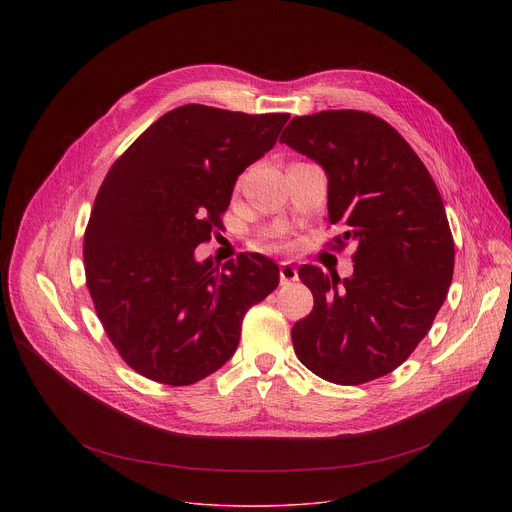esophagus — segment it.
<instances>
[{"label":"esophagus","mask_w":512,"mask_h":512,"mask_svg":"<svg viewBox=\"0 0 512 512\" xmlns=\"http://www.w3.org/2000/svg\"><path fill=\"white\" fill-rule=\"evenodd\" d=\"M279 279L281 283H291V281H298V269L291 261H283L279 265Z\"/></svg>","instance_id":"esophagus-1"}]
</instances>
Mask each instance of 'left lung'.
<instances>
[{"instance_id": "1", "label": "left lung", "mask_w": 512, "mask_h": 512, "mask_svg": "<svg viewBox=\"0 0 512 512\" xmlns=\"http://www.w3.org/2000/svg\"><path fill=\"white\" fill-rule=\"evenodd\" d=\"M281 143L328 176V221L354 239V273L340 281L300 267L314 310L291 328L314 375L362 385L403 364L429 332L454 275V239L431 174L411 145L377 115L340 109L294 117Z\"/></svg>"}]
</instances>
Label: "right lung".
Listing matches in <instances>:
<instances>
[{
	"label": "right lung",
	"mask_w": 512,
	"mask_h": 512,
	"mask_svg": "<svg viewBox=\"0 0 512 512\" xmlns=\"http://www.w3.org/2000/svg\"><path fill=\"white\" fill-rule=\"evenodd\" d=\"M287 119L182 105L105 176L85 231L87 287L119 356L145 379L184 387L221 369L247 310L277 287L279 267L265 255L241 253L218 269L194 249Z\"/></svg>",
	"instance_id": "right-lung-1"
}]
</instances>
